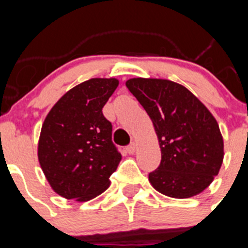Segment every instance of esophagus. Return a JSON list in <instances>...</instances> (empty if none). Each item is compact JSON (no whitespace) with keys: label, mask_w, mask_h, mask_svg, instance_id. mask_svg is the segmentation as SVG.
Returning a JSON list of instances; mask_svg holds the SVG:
<instances>
[{"label":"esophagus","mask_w":248,"mask_h":248,"mask_svg":"<svg viewBox=\"0 0 248 248\" xmlns=\"http://www.w3.org/2000/svg\"><path fill=\"white\" fill-rule=\"evenodd\" d=\"M135 148H137V145H135V143H131L130 145L126 146V153L128 154H134V151H135Z\"/></svg>","instance_id":"1"}]
</instances>
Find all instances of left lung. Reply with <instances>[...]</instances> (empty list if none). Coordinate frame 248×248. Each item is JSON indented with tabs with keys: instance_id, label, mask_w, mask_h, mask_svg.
<instances>
[{
	"instance_id": "obj_1",
	"label": "left lung",
	"mask_w": 248,
	"mask_h": 248,
	"mask_svg": "<svg viewBox=\"0 0 248 248\" xmlns=\"http://www.w3.org/2000/svg\"><path fill=\"white\" fill-rule=\"evenodd\" d=\"M125 84L150 117L161 149L159 168L149 174L151 185L174 199L202 192L223 160V139L214 115L171 80L133 78Z\"/></svg>"
}]
</instances>
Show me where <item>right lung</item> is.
I'll list each match as a JSON object with an SVG mask.
<instances>
[{
    "instance_id": "1",
    "label": "right lung",
    "mask_w": 248,
    "mask_h": 248,
    "mask_svg": "<svg viewBox=\"0 0 248 248\" xmlns=\"http://www.w3.org/2000/svg\"><path fill=\"white\" fill-rule=\"evenodd\" d=\"M118 84L115 78L85 80L68 91L46 117L38 160L52 189L63 198L88 201L108 189L122 155L102 109Z\"/></svg>"
}]
</instances>
